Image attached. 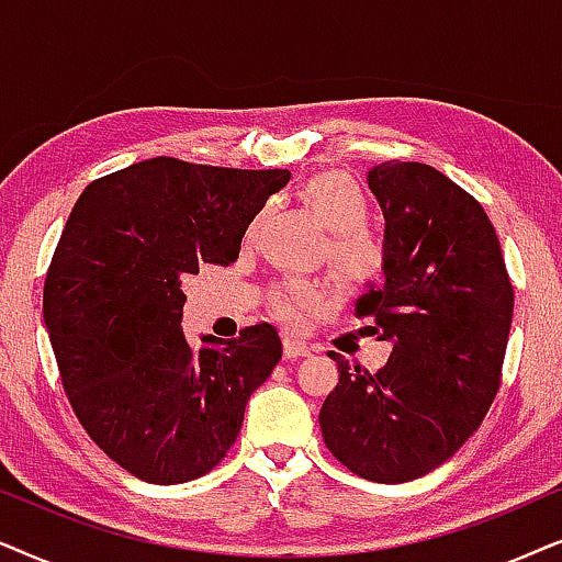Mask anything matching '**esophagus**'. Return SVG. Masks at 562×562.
I'll return each instance as SVG.
<instances>
[{
    "label": "esophagus",
    "mask_w": 562,
    "mask_h": 562,
    "mask_svg": "<svg viewBox=\"0 0 562 562\" xmlns=\"http://www.w3.org/2000/svg\"><path fill=\"white\" fill-rule=\"evenodd\" d=\"M282 351H285L288 359H297V357H308L311 355L308 344L301 341V339H293V336H285V341H282Z\"/></svg>",
    "instance_id": "obj_1"
}]
</instances>
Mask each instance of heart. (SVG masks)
<instances>
[{"label": "heart", "instance_id": "b5f03b06", "mask_svg": "<svg viewBox=\"0 0 562 562\" xmlns=\"http://www.w3.org/2000/svg\"><path fill=\"white\" fill-rule=\"evenodd\" d=\"M303 203L321 221V226L331 231L328 241V261L336 272L349 282L372 280L383 267L380 244L364 231L368 223V200L359 187L344 175H318L301 187ZM318 297V290L308 282H288L272 295V308L280 318H295L297 308L311 305Z\"/></svg>", "mask_w": 562, "mask_h": 562}]
</instances>
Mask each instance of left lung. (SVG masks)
<instances>
[{
    "instance_id": "8db88e82",
    "label": "left lung",
    "mask_w": 562,
    "mask_h": 562,
    "mask_svg": "<svg viewBox=\"0 0 562 562\" xmlns=\"http://www.w3.org/2000/svg\"><path fill=\"white\" fill-rule=\"evenodd\" d=\"M368 184L385 215L380 288L355 301L391 344L375 375L328 357L339 383L318 422L351 473L406 483L450 460L498 391L514 288L496 231L475 198L418 161H383Z\"/></svg>"
}]
</instances>
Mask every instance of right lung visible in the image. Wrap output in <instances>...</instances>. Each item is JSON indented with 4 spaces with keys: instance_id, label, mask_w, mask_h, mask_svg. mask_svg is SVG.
Instances as JSON below:
<instances>
[{
    "instance_id": "add662e5",
    "label": "right lung",
    "mask_w": 562,
    "mask_h": 562,
    "mask_svg": "<svg viewBox=\"0 0 562 562\" xmlns=\"http://www.w3.org/2000/svg\"><path fill=\"white\" fill-rule=\"evenodd\" d=\"M288 179V169L156 156L94 179L66 221L43 321L74 414L140 481L187 483L218 465L251 393L280 362L269 324L192 349L182 282L200 265H231L254 215Z\"/></svg>"
}]
</instances>
